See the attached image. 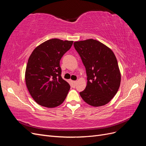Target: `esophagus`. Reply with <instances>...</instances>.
Instances as JSON below:
<instances>
[{"instance_id":"34e87169","label":"esophagus","mask_w":146,"mask_h":146,"mask_svg":"<svg viewBox=\"0 0 146 146\" xmlns=\"http://www.w3.org/2000/svg\"><path fill=\"white\" fill-rule=\"evenodd\" d=\"M76 83H77V82H76V81H71V83H72V86H76Z\"/></svg>"}]
</instances>
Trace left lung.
I'll use <instances>...</instances> for the list:
<instances>
[{"instance_id":"obj_1","label":"left lung","mask_w":146,"mask_h":146,"mask_svg":"<svg viewBox=\"0 0 146 146\" xmlns=\"http://www.w3.org/2000/svg\"><path fill=\"white\" fill-rule=\"evenodd\" d=\"M74 46L86 69L87 85L80 92L86 103L93 107L108 104L121 84V73L113 51L102 42L90 39L74 42Z\"/></svg>"}]
</instances>
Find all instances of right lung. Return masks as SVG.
I'll use <instances>...</instances> for the list:
<instances>
[{
	"label": "right lung",
	"instance_id": "add662e5",
	"mask_svg": "<svg viewBox=\"0 0 146 146\" xmlns=\"http://www.w3.org/2000/svg\"><path fill=\"white\" fill-rule=\"evenodd\" d=\"M72 44V41L49 39L35 48L30 56L25 83L31 96L38 104L54 108L65 100L70 86L61 77L60 61Z\"/></svg>",
	"mask_w": 146,
	"mask_h": 146
}]
</instances>
